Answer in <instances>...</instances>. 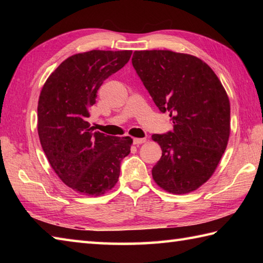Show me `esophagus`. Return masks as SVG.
I'll use <instances>...</instances> for the list:
<instances>
[{
    "instance_id": "1",
    "label": "esophagus",
    "mask_w": 263,
    "mask_h": 263,
    "mask_svg": "<svg viewBox=\"0 0 263 263\" xmlns=\"http://www.w3.org/2000/svg\"><path fill=\"white\" fill-rule=\"evenodd\" d=\"M147 141V138H135L133 139V143L135 144H141Z\"/></svg>"
}]
</instances>
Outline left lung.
Returning a JSON list of instances; mask_svg holds the SVG:
<instances>
[{"label": "left lung", "instance_id": "8db88e82", "mask_svg": "<svg viewBox=\"0 0 263 263\" xmlns=\"http://www.w3.org/2000/svg\"><path fill=\"white\" fill-rule=\"evenodd\" d=\"M132 65L173 131L153 135L163 150L153 177L167 192L184 194L214 174L231 131L230 99L203 61L172 51H136Z\"/></svg>", "mask_w": 263, "mask_h": 263}]
</instances>
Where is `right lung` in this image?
I'll return each mask as SVG.
<instances>
[{
	"instance_id": "obj_1",
	"label": "right lung",
	"mask_w": 263,
	"mask_h": 263,
	"mask_svg": "<svg viewBox=\"0 0 263 263\" xmlns=\"http://www.w3.org/2000/svg\"><path fill=\"white\" fill-rule=\"evenodd\" d=\"M132 51L72 55L48 77L38 102V136L52 168L66 185L102 195L119 180L131 152L130 137H111L87 122L103 82L124 66Z\"/></svg>"
}]
</instances>
